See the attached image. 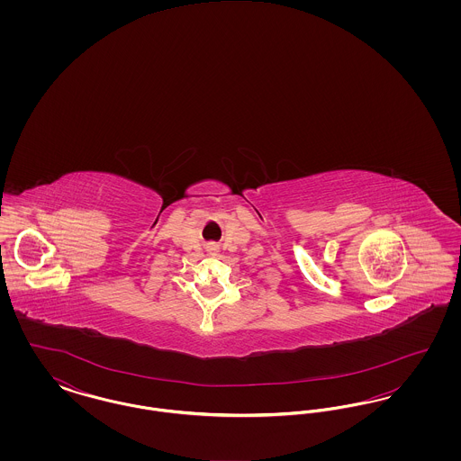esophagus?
I'll return each instance as SVG.
<instances>
[{"label":"esophagus","instance_id":"esophagus-1","mask_svg":"<svg viewBox=\"0 0 461 461\" xmlns=\"http://www.w3.org/2000/svg\"><path fill=\"white\" fill-rule=\"evenodd\" d=\"M207 252L212 254V256H216V254L220 252V245H218L216 241H209V243H207Z\"/></svg>","mask_w":461,"mask_h":461}]
</instances>
